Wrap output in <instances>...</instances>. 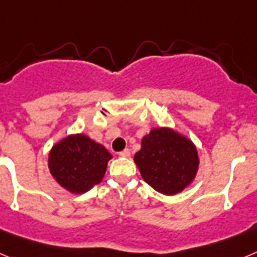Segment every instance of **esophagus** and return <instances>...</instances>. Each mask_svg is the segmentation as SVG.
Segmentation results:
<instances>
[{"label": "esophagus", "mask_w": 257, "mask_h": 257, "mask_svg": "<svg viewBox=\"0 0 257 257\" xmlns=\"http://www.w3.org/2000/svg\"><path fill=\"white\" fill-rule=\"evenodd\" d=\"M119 156L121 157H130V149H123L122 152H119Z\"/></svg>", "instance_id": "34e87169"}]
</instances>
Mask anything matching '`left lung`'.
<instances>
[{"mask_svg": "<svg viewBox=\"0 0 257 257\" xmlns=\"http://www.w3.org/2000/svg\"><path fill=\"white\" fill-rule=\"evenodd\" d=\"M134 161L145 183L167 196L187 187L199 162L193 143L170 128H154L144 136Z\"/></svg>", "mask_w": 257, "mask_h": 257, "instance_id": "8db88e82", "label": "left lung"}]
</instances>
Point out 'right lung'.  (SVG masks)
<instances>
[{
  "mask_svg": "<svg viewBox=\"0 0 257 257\" xmlns=\"http://www.w3.org/2000/svg\"><path fill=\"white\" fill-rule=\"evenodd\" d=\"M110 158L112 154L103 145L77 134L52 147L49 169L61 187L72 193H85L100 183Z\"/></svg>",
  "mask_w": 257,
  "mask_h": 257,
  "instance_id": "obj_1",
  "label": "right lung"
}]
</instances>
